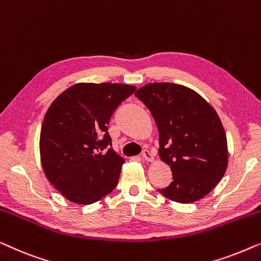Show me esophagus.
I'll return each mask as SVG.
<instances>
[{"label":"esophagus","mask_w":261,"mask_h":261,"mask_svg":"<svg viewBox=\"0 0 261 261\" xmlns=\"http://www.w3.org/2000/svg\"><path fill=\"white\" fill-rule=\"evenodd\" d=\"M141 157H142L143 160L148 161V162H151V161L153 160V156H152V153L150 152L149 150H143V152H142Z\"/></svg>","instance_id":"obj_1"}]
</instances>
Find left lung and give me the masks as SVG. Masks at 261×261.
I'll use <instances>...</instances> for the list:
<instances>
[{"mask_svg":"<svg viewBox=\"0 0 261 261\" xmlns=\"http://www.w3.org/2000/svg\"><path fill=\"white\" fill-rule=\"evenodd\" d=\"M135 95L155 119L160 157L172 172V182L159 192L179 203L202 199L228 163L226 134L215 110L195 91L172 83L148 84Z\"/></svg>","mask_w":261,"mask_h":261,"instance_id":"left-lung-1","label":"left lung"}]
</instances>
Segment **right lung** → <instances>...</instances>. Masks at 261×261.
Here are the masks:
<instances>
[{
	"label": "right lung",
	"mask_w": 261,
	"mask_h": 261,
	"mask_svg": "<svg viewBox=\"0 0 261 261\" xmlns=\"http://www.w3.org/2000/svg\"><path fill=\"white\" fill-rule=\"evenodd\" d=\"M136 91L125 84H75L52 102L40 132L46 177L66 199L91 204L118 185L124 159L111 148L110 119Z\"/></svg>",
	"instance_id": "obj_1"
}]
</instances>
